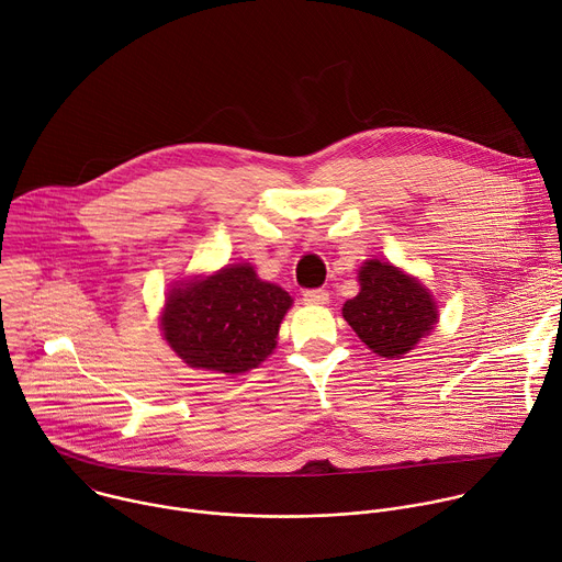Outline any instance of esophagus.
I'll return each instance as SVG.
<instances>
[{
	"label": "esophagus",
	"mask_w": 562,
	"mask_h": 562,
	"mask_svg": "<svg viewBox=\"0 0 562 562\" xmlns=\"http://www.w3.org/2000/svg\"><path fill=\"white\" fill-rule=\"evenodd\" d=\"M327 299H329V292L323 290V288H314V290L303 292V301L307 305H323V303H327Z\"/></svg>",
	"instance_id": "34e87169"
}]
</instances>
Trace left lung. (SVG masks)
<instances>
[{"instance_id":"left-lung-1","label":"left lung","mask_w":562,"mask_h":562,"mask_svg":"<svg viewBox=\"0 0 562 562\" xmlns=\"http://www.w3.org/2000/svg\"><path fill=\"white\" fill-rule=\"evenodd\" d=\"M361 292L346 301L344 316L379 357L396 359L434 329L429 292L392 263L368 261L359 272Z\"/></svg>"}]
</instances>
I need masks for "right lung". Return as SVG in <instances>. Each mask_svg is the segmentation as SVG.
Masks as SVG:
<instances>
[{
  "label": "right lung",
  "mask_w": 562,
  "mask_h": 562,
  "mask_svg": "<svg viewBox=\"0 0 562 562\" xmlns=\"http://www.w3.org/2000/svg\"><path fill=\"white\" fill-rule=\"evenodd\" d=\"M290 305L285 290L261 281L250 266H233L175 288L161 327L190 368L239 374L272 355Z\"/></svg>",
  "instance_id": "obj_1"
}]
</instances>
